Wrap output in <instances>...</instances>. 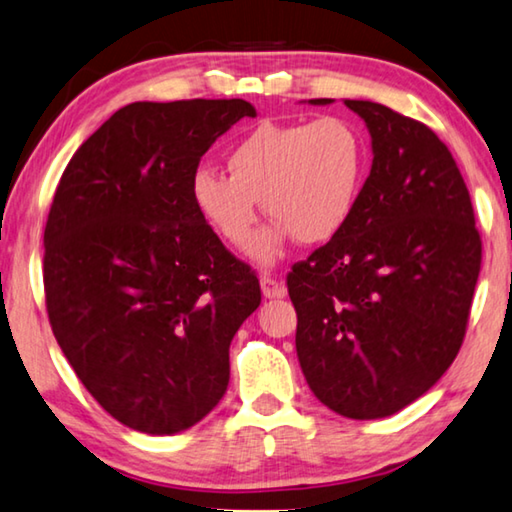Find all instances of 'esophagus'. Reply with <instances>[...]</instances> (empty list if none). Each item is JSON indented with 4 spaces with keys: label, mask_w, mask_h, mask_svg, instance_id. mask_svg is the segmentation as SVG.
I'll return each instance as SVG.
<instances>
[{
    "label": "esophagus",
    "mask_w": 512,
    "mask_h": 512,
    "mask_svg": "<svg viewBox=\"0 0 512 512\" xmlns=\"http://www.w3.org/2000/svg\"><path fill=\"white\" fill-rule=\"evenodd\" d=\"M259 287H262V294L266 298H282L287 294V287L282 285V282L273 280L271 275H262V278H259Z\"/></svg>",
    "instance_id": "1"
}]
</instances>
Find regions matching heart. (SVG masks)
I'll return each instance as SVG.
<instances>
[{
	"instance_id": "heart-1",
	"label": "heart",
	"mask_w": 512,
	"mask_h": 512,
	"mask_svg": "<svg viewBox=\"0 0 512 512\" xmlns=\"http://www.w3.org/2000/svg\"><path fill=\"white\" fill-rule=\"evenodd\" d=\"M227 175L200 168L191 200L232 248L246 250L259 221V200L275 221L259 234L253 257L273 266L296 239L321 246L351 221L369 173V148L358 127L339 116L262 123L232 145Z\"/></svg>"
}]
</instances>
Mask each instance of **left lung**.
<instances>
[{
	"label": "left lung",
	"mask_w": 512,
	"mask_h": 512,
	"mask_svg": "<svg viewBox=\"0 0 512 512\" xmlns=\"http://www.w3.org/2000/svg\"><path fill=\"white\" fill-rule=\"evenodd\" d=\"M344 104L371 134V173L351 221L291 269L287 287L316 399L348 419H380L456 360L481 237L465 180L433 129L378 102Z\"/></svg>",
	"instance_id": "8db88e82"
}]
</instances>
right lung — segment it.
Returning <instances> with one entry per match:
<instances>
[{
	"label": "right lung",
	"instance_id": "1",
	"mask_svg": "<svg viewBox=\"0 0 512 512\" xmlns=\"http://www.w3.org/2000/svg\"><path fill=\"white\" fill-rule=\"evenodd\" d=\"M246 100L134 102L63 170L45 225V305L77 378L120 424L182 433L230 383V342L262 303L257 275L191 200Z\"/></svg>",
	"mask_w": 512,
	"mask_h": 512
}]
</instances>
